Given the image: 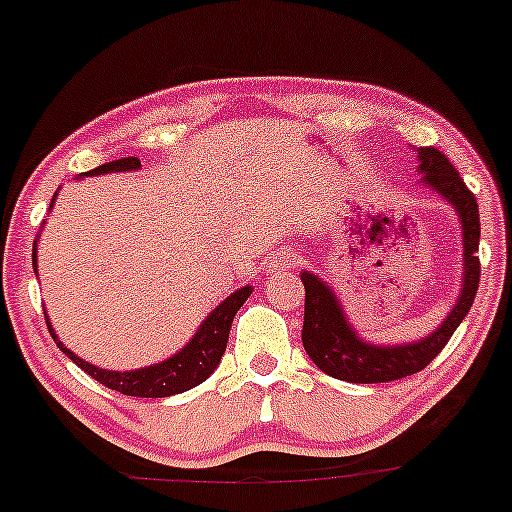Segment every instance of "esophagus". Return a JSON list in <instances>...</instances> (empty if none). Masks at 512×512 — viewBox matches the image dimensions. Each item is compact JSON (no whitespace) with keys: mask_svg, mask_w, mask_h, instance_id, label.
Here are the masks:
<instances>
[{"mask_svg":"<svg viewBox=\"0 0 512 512\" xmlns=\"http://www.w3.org/2000/svg\"><path fill=\"white\" fill-rule=\"evenodd\" d=\"M293 262H295L293 252H288V250H281V252H276V257H274V260H269V274L283 272V269H286L288 264H293Z\"/></svg>","mask_w":512,"mask_h":512,"instance_id":"34e87169","label":"esophagus"}]
</instances>
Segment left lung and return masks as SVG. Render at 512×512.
Returning <instances> with one entry per match:
<instances>
[{"instance_id":"8db88e82","label":"left lung","mask_w":512,"mask_h":512,"mask_svg":"<svg viewBox=\"0 0 512 512\" xmlns=\"http://www.w3.org/2000/svg\"><path fill=\"white\" fill-rule=\"evenodd\" d=\"M420 159V181L439 193L448 205L458 212L463 224V288L458 303L451 310L439 329L420 338L415 343H398V346H374L362 341L348 324L338 298L322 279L303 272L305 286V322H303V346L310 360L334 379L350 381V384H384L410 374L422 372L436 355L441 353L448 338L467 317L479 288V207L470 188L460 178L455 166L436 147H417Z\"/></svg>"}]
</instances>
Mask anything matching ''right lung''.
<instances>
[{
    "label": "right lung",
    "mask_w": 512,
    "mask_h": 512,
    "mask_svg": "<svg viewBox=\"0 0 512 512\" xmlns=\"http://www.w3.org/2000/svg\"><path fill=\"white\" fill-rule=\"evenodd\" d=\"M135 169H140V159L123 157V159H114V162L97 166V169L92 171H85V176H100V174H112V171H135ZM33 245H38V240H35ZM35 252H38V248H33V267H38V262H35ZM250 293H252L250 286L238 288V291L231 293L224 303L209 312L205 322H202L200 329H197V334L190 338L186 346L178 350L176 355H171L169 360L164 362H157V365L133 369V372H112V369H100L90 365V362L80 360L76 353H71V350L59 341L57 331L52 329V322H49V319H47V329L61 353L69 355L71 360L83 369V372H88L92 379L100 381V384L107 386V389L119 391L123 396H135V398H166L202 384V381L217 369L221 355H224L226 350V343H229L233 317H236V312L243 307L245 300L250 298Z\"/></svg>",
    "instance_id": "1"
}]
</instances>
